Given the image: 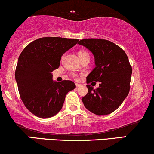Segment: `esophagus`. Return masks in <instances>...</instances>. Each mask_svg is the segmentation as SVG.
Listing matches in <instances>:
<instances>
[{
  "mask_svg": "<svg viewBox=\"0 0 154 154\" xmlns=\"http://www.w3.org/2000/svg\"><path fill=\"white\" fill-rule=\"evenodd\" d=\"M80 86H81V84H79V83H75V86H76L77 88H78V87Z\"/></svg>",
  "mask_w": 154,
  "mask_h": 154,
  "instance_id": "34e87169",
  "label": "esophagus"
}]
</instances>
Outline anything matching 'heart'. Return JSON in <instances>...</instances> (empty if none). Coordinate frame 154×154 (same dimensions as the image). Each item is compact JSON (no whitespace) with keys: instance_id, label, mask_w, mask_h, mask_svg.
Wrapping results in <instances>:
<instances>
[{"instance_id":"obj_1","label":"heart","mask_w":154,"mask_h":154,"mask_svg":"<svg viewBox=\"0 0 154 154\" xmlns=\"http://www.w3.org/2000/svg\"><path fill=\"white\" fill-rule=\"evenodd\" d=\"M87 55H88V52H86V51H79V56L80 58L85 56H87ZM73 76L76 79L77 75L76 74H73Z\"/></svg>"}]
</instances>
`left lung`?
<instances>
[{"mask_svg": "<svg viewBox=\"0 0 154 154\" xmlns=\"http://www.w3.org/2000/svg\"><path fill=\"white\" fill-rule=\"evenodd\" d=\"M79 45L94 54L96 68L86 77L88 94L82 98L85 107L96 115H107L121 105L130 91L132 68L125 51L105 39H82ZM99 81L96 89L88 84Z\"/></svg>", "mask_w": 154, "mask_h": 154, "instance_id": "left-lung-1", "label": "left lung"}]
</instances>
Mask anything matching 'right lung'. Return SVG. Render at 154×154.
Listing matches in <instances>:
<instances>
[{"instance_id": "add662e5", "label": "right lung", "mask_w": 154, "mask_h": 154, "mask_svg": "<svg viewBox=\"0 0 154 154\" xmlns=\"http://www.w3.org/2000/svg\"><path fill=\"white\" fill-rule=\"evenodd\" d=\"M79 39L43 37L30 43L18 58L15 77L20 97L28 111L39 118H50L62 109L66 94L75 88L73 81H54L63 54Z\"/></svg>"}]
</instances>
